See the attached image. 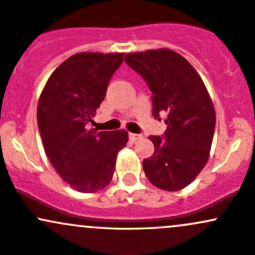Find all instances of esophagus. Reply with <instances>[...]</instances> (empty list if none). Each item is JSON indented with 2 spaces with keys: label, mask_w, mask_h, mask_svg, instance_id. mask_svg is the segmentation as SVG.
Here are the masks:
<instances>
[{
  "label": "esophagus",
  "mask_w": 255,
  "mask_h": 255,
  "mask_svg": "<svg viewBox=\"0 0 255 255\" xmlns=\"http://www.w3.org/2000/svg\"><path fill=\"white\" fill-rule=\"evenodd\" d=\"M141 137H142V136L137 135V133H128V139H130L131 142H136L137 139H139Z\"/></svg>",
  "instance_id": "1"
}]
</instances>
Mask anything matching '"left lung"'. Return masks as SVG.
<instances>
[{
    "instance_id": "obj_1",
    "label": "left lung",
    "mask_w": 255,
    "mask_h": 255,
    "mask_svg": "<svg viewBox=\"0 0 255 255\" xmlns=\"http://www.w3.org/2000/svg\"><path fill=\"white\" fill-rule=\"evenodd\" d=\"M152 92V114L166 113L163 136H149L154 153L143 160L147 179L164 191H179L196 179L209 158L215 111L199 74L181 54L166 48L125 56Z\"/></svg>"
}]
</instances>
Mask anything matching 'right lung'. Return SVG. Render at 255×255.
Returning <instances> with one entry per match:
<instances>
[{"label": "right lung", "instance_id": "1", "mask_svg": "<svg viewBox=\"0 0 255 255\" xmlns=\"http://www.w3.org/2000/svg\"><path fill=\"white\" fill-rule=\"evenodd\" d=\"M123 58L124 53L74 54L52 73L40 96L37 124L46 154L79 192L105 188L113 177L118 152L127 146L128 131L87 128Z\"/></svg>", "mask_w": 255, "mask_h": 255}]
</instances>
